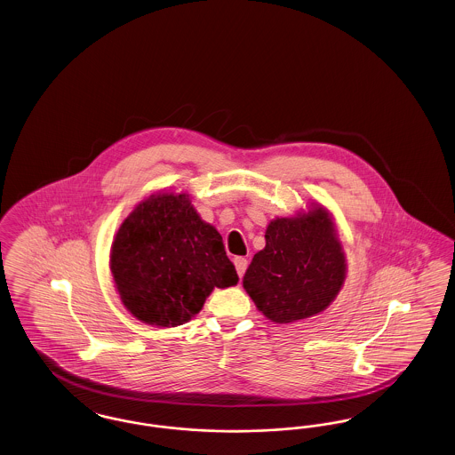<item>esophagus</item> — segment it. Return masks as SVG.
Returning <instances> with one entry per match:
<instances>
[{
	"label": "esophagus",
	"mask_w": 455,
	"mask_h": 455,
	"mask_svg": "<svg viewBox=\"0 0 455 455\" xmlns=\"http://www.w3.org/2000/svg\"><path fill=\"white\" fill-rule=\"evenodd\" d=\"M234 264H235V269H237V275L242 278L243 275H245V269H247V259L245 258H235L234 259Z\"/></svg>",
	"instance_id": "34e87169"
}]
</instances>
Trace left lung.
<instances>
[{"label": "left lung", "mask_w": 455, "mask_h": 455, "mask_svg": "<svg viewBox=\"0 0 455 455\" xmlns=\"http://www.w3.org/2000/svg\"><path fill=\"white\" fill-rule=\"evenodd\" d=\"M266 247L249 264L243 288L273 323L286 324L323 312L341 290L345 252L324 208L276 218L267 225Z\"/></svg>", "instance_id": "left-lung-1"}]
</instances>
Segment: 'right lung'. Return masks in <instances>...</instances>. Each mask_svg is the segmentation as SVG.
<instances>
[{"label": "right lung", "mask_w": 455, "mask_h": 455, "mask_svg": "<svg viewBox=\"0 0 455 455\" xmlns=\"http://www.w3.org/2000/svg\"><path fill=\"white\" fill-rule=\"evenodd\" d=\"M110 271L124 307L158 327L188 323L215 286L238 282L221 235L186 195L152 196L136 206L112 242Z\"/></svg>", "instance_id": "obj_1"}]
</instances>
